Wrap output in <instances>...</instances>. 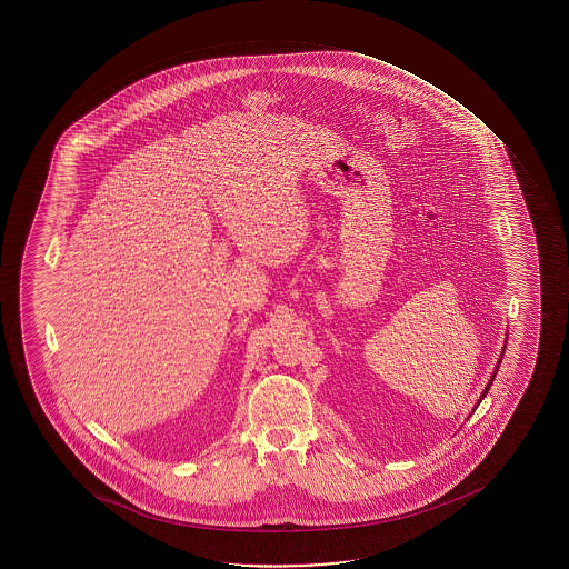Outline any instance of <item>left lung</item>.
I'll return each mask as SVG.
<instances>
[{
    "instance_id": "1",
    "label": "left lung",
    "mask_w": 569,
    "mask_h": 569,
    "mask_svg": "<svg viewBox=\"0 0 569 569\" xmlns=\"http://www.w3.org/2000/svg\"><path fill=\"white\" fill-rule=\"evenodd\" d=\"M507 347V346H505ZM505 347H503V353H505ZM503 353H501V357H499V360H497L496 370H493V373H491L490 381H488V386L483 387L482 395H480V399L477 400V406L475 408H478V405L482 402L483 397L488 395V391H490L491 383H493V379H496L497 370H499V365H501V360H503Z\"/></svg>"
}]
</instances>
